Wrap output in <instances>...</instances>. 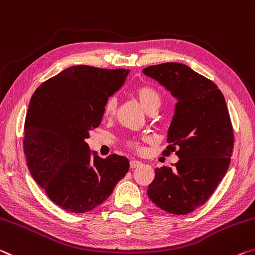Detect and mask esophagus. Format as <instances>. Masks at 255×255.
<instances>
[{
  "label": "esophagus",
  "mask_w": 255,
  "mask_h": 255,
  "mask_svg": "<svg viewBox=\"0 0 255 255\" xmlns=\"http://www.w3.org/2000/svg\"><path fill=\"white\" fill-rule=\"evenodd\" d=\"M141 165H142V162H141V161H137V160H131L130 161L131 168H136V167H140Z\"/></svg>",
  "instance_id": "1"
}]
</instances>
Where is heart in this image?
I'll use <instances>...</instances> for the list:
<instances>
[{
  "instance_id": "heart-1",
  "label": "heart",
  "mask_w": 255,
  "mask_h": 255,
  "mask_svg": "<svg viewBox=\"0 0 255 255\" xmlns=\"http://www.w3.org/2000/svg\"><path fill=\"white\" fill-rule=\"evenodd\" d=\"M135 96L136 98L139 99V102L141 103V105L144 107L145 111H150L152 108H158L160 105V96L158 94V91L155 89L150 88V87H145V86H141L137 87L135 89ZM116 108H118V99L115 97H112L107 100L106 105H105V110H104V114L107 118H112L113 115L116 113ZM132 147L136 148L137 143L136 142H131Z\"/></svg>"
}]
</instances>
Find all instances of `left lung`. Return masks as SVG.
Listing matches in <instances>:
<instances>
[{"label":"left lung","instance_id":"8db88e82","mask_svg":"<svg viewBox=\"0 0 255 255\" xmlns=\"http://www.w3.org/2000/svg\"><path fill=\"white\" fill-rule=\"evenodd\" d=\"M142 72L176 99L167 132L176 167L155 169L149 199L169 214L185 215L206 203L227 173L234 133L224 95L214 82L181 63L148 66Z\"/></svg>","mask_w":255,"mask_h":255}]
</instances>
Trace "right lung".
<instances>
[{
	"label": "right lung",
	"instance_id": "right-lung-1",
	"mask_svg": "<svg viewBox=\"0 0 255 255\" xmlns=\"http://www.w3.org/2000/svg\"><path fill=\"white\" fill-rule=\"evenodd\" d=\"M130 70L71 66L36 89L24 122L23 149L32 178L52 201L74 214L93 210L130 168L128 159L100 158L86 140L103 120L108 98Z\"/></svg>",
	"mask_w": 255,
	"mask_h": 255
}]
</instances>
